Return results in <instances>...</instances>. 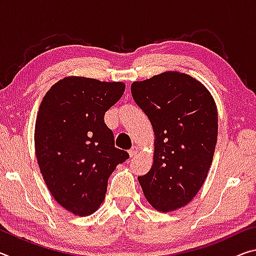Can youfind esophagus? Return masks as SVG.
Wrapping results in <instances>:
<instances>
[{"instance_id": "1", "label": "esophagus", "mask_w": 256, "mask_h": 256, "mask_svg": "<svg viewBox=\"0 0 256 256\" xmlns=\"http://www.w3.org/2000/svg\"><path fill=\"white\" fill-rule=\"evenodd\" d=\"M138 151H140V149H138L136 146H132V149L128 150V154L131 157H134V156H136L138 154Z\"/></svg>"}]
</instances>
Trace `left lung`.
<instances>
[{"instance_id":"obj_1","label":"left lung","mask_w":256,"mask_h":256,"mask_svg":"<svg viewBox=\"0 0 256 256\" xmlns=\"http://www.w3.org/2000/svg\"><path fill=\"white\" fill-rule=\"evenodd\" d=\"M131 92L156 136L152 167L138 183L154 209H180L210 170L218 138L216 102L200 81L176 71L133 82Z\"/></svg>"}]
</instances>
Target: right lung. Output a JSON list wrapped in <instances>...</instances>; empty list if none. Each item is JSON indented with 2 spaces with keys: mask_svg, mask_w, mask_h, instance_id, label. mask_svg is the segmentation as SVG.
Masks as SVG:
<instances>
[{
  "mask_svg": "<svg viewBox=\"0 0 256 256\" xmlns=\"http://www.w3.org/2000/svg\"><path fill=\"white\" fill-rule=\"evenodd\" d=\"M124 90L123 82L68 76L42 98L34 125L38 166L56 202L73 214L98 209L110 174L130 157L104 120Z\"/></svg>",
  "mask_w": 256,
  "mask_h": 256,
  "instance_id": "right-lung-1",
  "label": "right lung"
}]
</instances>
